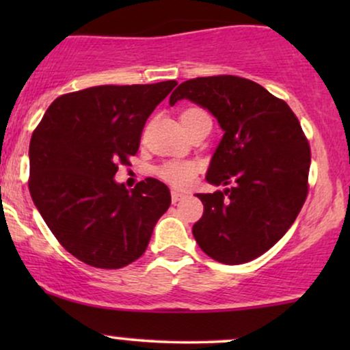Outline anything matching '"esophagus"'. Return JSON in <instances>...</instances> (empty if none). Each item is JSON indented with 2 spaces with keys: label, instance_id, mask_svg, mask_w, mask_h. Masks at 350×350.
Returning <instances> with one entry per match:
<instances>
[{
  "label": "esophagus",
  "instance_id": "1",
  "mask_svg": "<svg viewBox=\"0 0 350 350\" xmlns=\"http://www.w3.org/2000/svg\"><path fill=\"white\" fill-rule=\"evenodd\" d=\"M183 198H186V192L176 191V189H172V191H171V199H172V202H178V200H180Z\"/></svg>",
  "mask_w": 350,
  "mask_h": 350
}]
</instances>
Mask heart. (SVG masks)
Returning <instances> with one entry per match:
<instances>
[{"label":"heart","mask_w":350,"mask_h":350,"mask_svg":"<svg viewBox=\"0 0 350 350\" xmlns=\"http://www.w3.org/2000/svg\"><path fill=\"white\" fill-rule=\"evenodd\" d=\"M194 111L200 110L192 108V110L184 111V113H194ZM196 172H198V164L192 161H167L156 170V174H158L159 178L176 187L187 186V184L196 178Z\"/></svg>","instance_id":"b5f03b06"}]
</instances>
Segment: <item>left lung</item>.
<instances>
[{
  "label": "left lung",
  "mask_w": 350,
  "mask_h": 350,
  "mask_svg": "<svg viewBox=\"0 0 350 350\" xmlns=\"http://www.w3.org/2000/svg\"><path fill=\"white\" fill-rule=\"evenodd\" d=\"M189 100L215 116L224 135L207 183L228 186L198 194L204 214L192 227L211 258L242 265L270 250L288 232L308 196L311 151L291 108L267 88L234 75L186 80L170 105Z\"/></svg>",
  "instance_id": "8db88e82"
}]
</instances>
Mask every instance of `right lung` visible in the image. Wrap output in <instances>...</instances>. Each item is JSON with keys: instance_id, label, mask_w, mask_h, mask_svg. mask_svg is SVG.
<instances>
[{"instance_id": "obj_1", "label": "right lung", "mask_w": 350, "mask_h": 350, "mask_svg": "<svg viewBox=\"0 0 350 350\" xmlns=\"http://www.w3.org/2000/svg\"><path fill=\"white\" fill-rule=\"evenodd\" d=\"M178 85H98L55 98L29 144V192L55 239L80 262L116 270L138 260L171 206L161 180H115L148 116Z\"/></svg>"}]
</instances>
